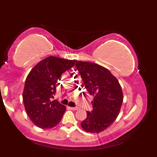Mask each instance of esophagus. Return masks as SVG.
Listing matches in <instances>:
<instances>
[{"label":"esophagus","instance_id":"obj_1","mask_svg":"<svg viewBox=\"0 0 157 157\" xmlns=\"http://www.w3.org/2000/svg\"><path fill=\"white\" fill-rule=\"evenodd\" d=\"M70 109H71V110H73V111H76V110H78V106H75V107H70Z\"/></svg>","mask_w":157,"mask_h":157}]
</instances>
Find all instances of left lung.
<instances>
[{
	"label": "left lung",
	"instance_id": "1",
	"mask_svg": "<svg viewBox=\"0 0 157 157\" xmlns=\"http://www.w3.org/2000/svg\"><path fill=\"white\" fill-rule=\"evenodd\" d=\"M75 66L86 89L94 96L93 110L87 111L82 128L90 133L104 131L119 114L123 100L121 85L108 69L96 63L77 61Z\"/></svg>",
	"mask_w": 157,
	"mask_h": 157
}]
</instances>
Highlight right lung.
Here are the masks:
<instances>
[{"label":"right lung","mask_w":157,"mask_h":157,"mask_svg":"<svg viewBox=\"0 0 157 157\" xmlns=\"http://www.w3.org/2000/svg\"><path fill=\"white\" fill-rule=\"evenodd\" d=\"M75 60L50 56L36 65L25 79L23 102L31 121L42 129L52 128L61 121L65 106L56 100V83L62 73L75 65Z\"/></svg>","instance_id":"right-lung-1"}]
</instances>
